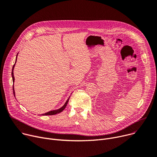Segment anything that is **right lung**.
<instances>
[{"label": "right lung", "instance_id": "add662e5", "mask_svg": "<svg viewBox=\"0 0 157 157\" xmlns=\"http://www.w3.org/2000/svg\"><path fill=\"white\" fill-rule=\"evenodd\" d=\"M17 55H18V53H17V54L16 55V58L15 64H14V66H13V67L12 72H11V75H12V78H13V82H14V68L15 64H16V61H17ZM13 94H14V96L15 97V91H14V85H13ZM69 98H70V97H69L67 98V100H66V103L64 104L63 106H62L60 108H59V109H56V110H53L49 111V112H46V113H43V114H41V115H42V116H52V115H56V114H57V113H60V112H62V111L64 110V109L66 108V105H67V103H68V101H69Z\"/></svg>", "mask_w": 157, "mask_h": 157}]
</instances>
